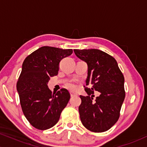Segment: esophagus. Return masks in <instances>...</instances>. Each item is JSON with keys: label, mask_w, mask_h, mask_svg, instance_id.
Listing matches in <instances>:
<instances>
[{"label": "esophagus", "mask_w": 147, "mask_h": 147, "mask_svg": "<svg viewBox=\"0 0 147 147\" xmlns=\"http://www.w3.org/2000/svg\"><path fill=\"white\" fill-rule=\"evenodd\" d=\"M77 94L75 93V92H70V96H71V97H74V96H77Z\"/></svg>", "instance_id": "1"}]
</instances>
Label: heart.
<instances>
[{
	"label": "heart",
	"instance_id": "obj_1",
	"mask_svg": "<svg viewBox=\"0 0 147 147\" xmlns=\"http://www.w3.org/2000/svg\"><path fill=\"white\" fill-rule=\"evenodd\" d=\"M66 88L69 90H75L77 88V85L75 83H72V82H70V83H68L66 84Z\"/></svg>",
	"mask_w": 147,
	"mask_h": 147
}]
</instances>
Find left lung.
<instances>
[{"mask_svg": "<svg viewBox=\"0 0 147 147\" xmlns=\"http://www.w3.org/2000/svg\"><path fill=\"white\" fill-rule=\"evenodd\" d=\"M74 52L79 59L87 63L86 85L92 86L85 88L88 96L80 95L82 104L79 112L81 121L89 131L104 132L110 129L119 117L125 98L124 75L116 60L102 50L76 49ZM94 91H98L100 94L95 100Z\"/></svg>", "mask_w": 147, "mask_h": 147, "instance_id": "left-lung-1", "label": "left lung"}]
</instances>
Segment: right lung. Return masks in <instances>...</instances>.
I'll use <instances>...</instances> for the list:
<instances>
[{"label":"right lung","instance_id":"right-lung-1","mask_svg":"<svg viewBox=\"0 0 147 147\" xmlns=\"http://www.w3.org/2000/svg\"><path fill=\"white\" fill-rule=\"evenodd\" d=\"M72 53V49L43 46L25 58L16 84L23 114L32 126L50 129L58 122L70 98L68 90L52 94L48 83L58 75L60 61Z\"/></svg>","mask_w":147,"mask_h":147}]
</instances>
